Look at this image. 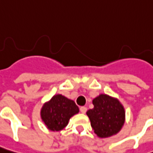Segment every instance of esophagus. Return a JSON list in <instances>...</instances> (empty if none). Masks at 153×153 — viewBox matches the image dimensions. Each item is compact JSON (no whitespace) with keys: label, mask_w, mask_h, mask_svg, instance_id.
I'll return each mask as SVG.
<instances>
[{"label":"esophagus","mask_w":153,"mask_h":153,"mask_svg":"<svg viewBox=\"0 0 153 153\" xmlns=\"http://www.w3.org/2000/svg\"><path fill=\"white\" fill-rule=\"evenodd\" d=\"M87 111V108H85V107H81L80 108V112H81L82 113H86Z\"/></svg>","instance_id":"1"}]
</instances>
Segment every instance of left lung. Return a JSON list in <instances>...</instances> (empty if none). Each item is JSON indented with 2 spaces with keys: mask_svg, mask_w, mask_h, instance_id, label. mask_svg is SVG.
I'll return each instance as SVG.
<instances>
[{
  "mask_svg": "<svg viewBox=\"0 0 153 153\" xmlns=\"http://www.w3.org/2000/svg\"><path fill=\"white\" fill-rule=\"evenodd\" d=\"M94 108L87 111L94 132L100 138L119 133L125 122V111L117 98L101 94L92 101Z\"/></svg>",
  "mask_w": 153,
  "mask_h": 153,
  "instance_id": "1",
  "label": "left lung"
}]
</instances>
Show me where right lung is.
<instances>
[{
    "instance_id": "add662e5",
    "label": "right lung",
    "mask_w": 153,
    "mask_h": 153,
    "mask_svg": "<svg viewBox=\"0 0 153 153\" xmlns=\"http://www.w3.org/2000/svg\"><path fill=\"white\" fill-rule=\"evenodd\" d=\"M79 111V109L73 100L57 94L43 105L40 117L50 130L59 131L66 127L70 118Z\"/></svg>"
}]
</instances>
